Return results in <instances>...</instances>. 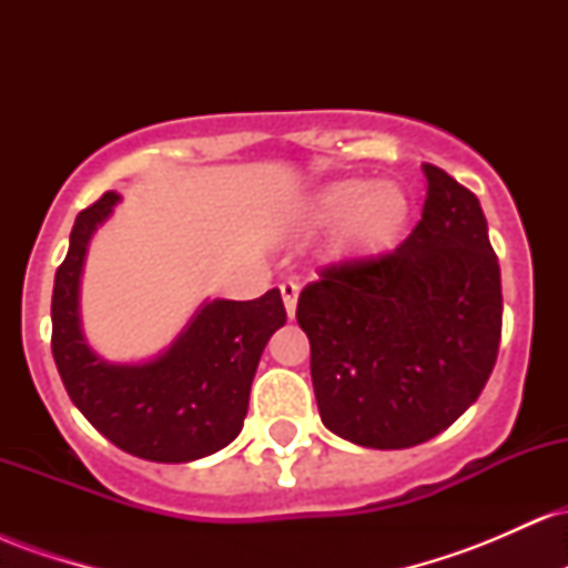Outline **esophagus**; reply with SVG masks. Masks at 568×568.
<instances>
[{
  "instance_id": "esophagus-1",
  "label": "esophagus",
  "mask_w": 568,
  "mask_h": 568,
  "mask_svg": "<svg viewBox=\"0 0 568 568\" xmlns=\"http://www.w3.org/2000/svg\"><path fill=\"white\" fill-rule=\"evenodd\" d=\"M298 283H293V280H285L283 285H280V293H283V304H285V312H288V317L293 321L296 317V302H298Z\"/></svg>"
}]
</instances>
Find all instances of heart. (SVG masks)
<instances>
[{
    "label": "heart",
    "instance_id": "obj_1",
    "mask_svg": "<svg viewBox=\"0 0 568 568\" xmlns=\"http://www.w3.org/2000/svg\"><path fill=\"white\" fill-rule=\"evenodd\" d=\"M317 224H344V245L355 253H379L400 237L408 221V197L397 184L344 179L325 186L312 202Z\"/></svg>",
    "mask_w": 568,
    "mask_h": 568
}]
</instances>
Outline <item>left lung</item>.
I'll list each match as a JSON object with an SVG mask.
<instances>
[{
	"label": "left lung",
	"mask_w": 568,
	"mask_h": 568,
	"mask_svg": "<svg viewBox=\"0 0 568 568\" xmlns=\"http://www.w3.org/2000/svg\"><path fill=\"white\" fill-rule=\"evenodd\" d=\"M422 221L400 247L331 266L298 296L323 425L366 448H410L478 400L501 336L499 262L470 189L422 165Z\"/></svg>",
	"instance_id": "obj_1"
}]
</instances>
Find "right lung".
Returning a JSON list of instances; mask_svg holds the SVG:
<instances>
[{"mask_svg": "<svg viewBox=\"0 0 568 568\" xmlns=\"http://www.w3.org/2000/svg\"><path fill=\"white\" fill-rule=\"evenodd\" d=\"M106 192L82 211L55 272L53 357L84 419L122 452L149 462H194L237 438L270 336L285 325L280 291L253 302L205 298L171 347L141 363H112L90 347L80 317L88 245L114 213Z\"/></svg>", "mask_w": 568, "mask_h": 568, "instance_id": "right-lung-1", "label": "right lung"}]
</instances>
